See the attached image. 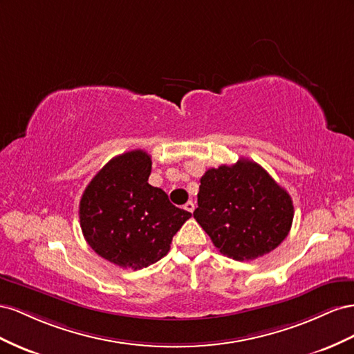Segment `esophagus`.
Here are the masks:
<instances>
[{
    "instance_id": "1",
    "label": "esophagus",
    "mask_w": 354,
    "mask_h": 354,
    "mask_svg": "<svg viewBox=\"0 0 354 354\" xmlns=\"http://www.w3.org/2000/svg\"><path fill=\"white\" fill-rule=\"evenodd\" d=\"M184 209L185 210H188V212H191V214H193V212H194V209H196V206H194V203H193V201H187V203H185V206H184Z\"/></svg>"
}]
</instances>
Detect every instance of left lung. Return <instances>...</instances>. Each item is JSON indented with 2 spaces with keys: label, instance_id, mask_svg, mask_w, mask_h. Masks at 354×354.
Here are the masks:
<instances>
[{
  "label": "left lung",
  "instance_id": "8db88e82",
  "mask_svg": "<svg viewBox=\"0 0 354 354\" xmlns=\"http://www.w3.org/2000/svg\"><path fill=\"white\" fill-rule=\"evenodd\" d=\"M194 218L222 255L252 261L289 234L294 205L266 169L248 158L209 169L200 179Z\"/></svg>",
  "mask_w": 354,
  "mask_h": 354
}]
</instances>
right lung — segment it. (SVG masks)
Instances as JSON below:
<instances>
[{"mask_svg":"<svg viewBox=\"0 0 354 354\" xmlns=\"http://www.w3.org/2000/svg\"><path fill=\"white\" fill-rule=\"evenodd\" d=\"M151 157L142 149L109 160L80 200V225L97 255L121 268L140 270L167 255L191 214L148 184Z\"/></svg>","mask_w":354,"mask_h":354,"instance_id":"obj_1","label":"right lung"}]
</instances>
